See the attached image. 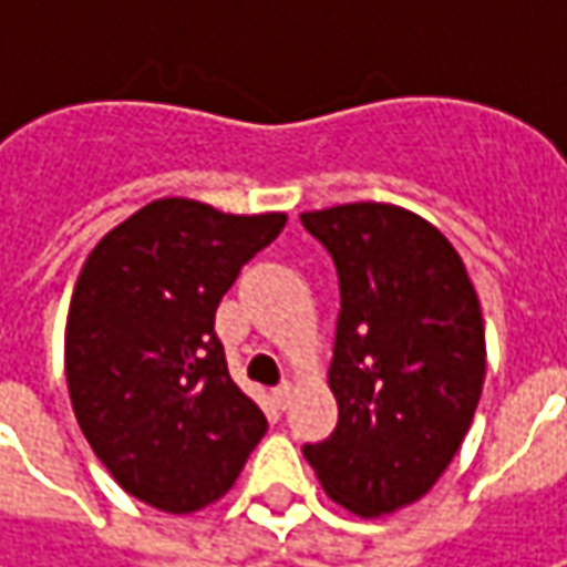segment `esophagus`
I'll use <instances>...</instances> for the list:
<instances>
[{
	"instance_id": "34e87169",
	"label": "esophagus",
	"mask_w": 567,
	"mask_h": 567,
	"mask_svg": "<svg viewBox=\"0 0 567 567\" xmlns=\"http://www.w3.org/2000/svg\"><path fill=\"white\" fill-rule=\"evenodd\" d=\"M290 398H293V384H290V381H280V384L274 388V401H277V406H287Z\"/></svg>"
}]
</instances>
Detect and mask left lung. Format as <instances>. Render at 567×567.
<instances>
[{"label": "left lung", "instance_id": "left-lung-1", "mask_svg": "<svg viewBox=\"0 0 567 567\" xmlns=\"http://www.w3.org/2000/svg\"><path fill=\"white\" fill-rule=\"evenodd\" d=\"M299 220L340 284L328 369L338 429L302 451L338 505L381 517L435 486L473 423L486 379L480 299L454 246L403 207L360 202Z\"/></svg>", "mask_w": 567, "mask_h": 567}]
</instances>
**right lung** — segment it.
Here are the masks:
<instances>
[{
	"label": "right lung",
	"mask_w": 567,
	"mask_h": 567,
	"mask_svg": "<svg viewBox=\"0 0 567 567\" xmlns=\"http://www.w3.org/2000/svg\"><path fill=\"white\" fill-rule=\"evenodd\" d=\"M284 224L287 214L157 198L81 268L65 324L69 398L103 467L151 508L188 514L227 495L268 429L229 379L214 316Z\"/></svg>",
	"instance_id": "obj_1"
}]
</instances>
